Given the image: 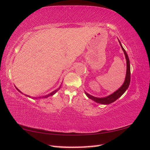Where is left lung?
<instances>
[{
	"label": "left lung",
	"mask_w": 150,
	"mask_h": 150,
	"mask_svg": "<svg viewBox=\"0 0 150 150\" xmlns=\"http://www.w3.org/2000/svg\"><path fill=\"white\" fill-rule=\"evenodd\" d=\"M120 44L121 45V48H122V50L124 52V54L125 55V57H126V60H127V75H126V77H125V81L123 83V84L122 85V86H121L119 89H117L116 91H115L114 93L112 94V95H110L107 97H105V98H96V97L93 96L91 95H89V94H88L86 92H85L86 96H88L89 98L91 99L93 101H95V102L96 103L104 104V105L106 104V105H107V104H109V103H111L115 102V101L119 98L121 96V95H122L125 91H126V90L128 89V86H129L130 82V67L129 58H128V55L127 54L126 51H125V50L122 47V45H121L120 41Z\"/></svg>",
	"instance_id": "left-lung-1"
}]
</instances>
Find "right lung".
Listing matches in <instances>:
<instances>
[{
    "label": "right lung",
    "mask_w": 150,
    "mask_h": 150,
    "mask_svg": "<svg viewBox=\"0 0 150 150\" xmlns=\"http://www.w3.org/2000/svg\"><path fill=\"white\" fill-rule=\"evenodd\" d=\"M60 88H61V86H59V88H58V89H57L56 90H55V91H53V92H52L51 93H50V94H48V95H46V96H43L42 97V98H47V97H48V96H52V95H54V94L55 93H56L57 91H58V90H59V89H60ZM16 89L17 90H18V91H19V92H20V93H22V92H21L20 91H19V89H17L16 88ZM40 98H41V97H40Z\"/></svg>",
    "instance_id": "add662e5"
}]
</instances>
